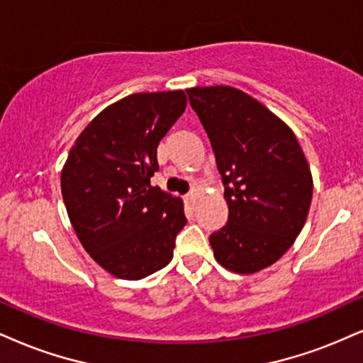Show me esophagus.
<instances>
[{
    "instance_id": "1",
    "label": "esophagus",
    "mask_w": 363,
    "mask_h": 363,
    "mask_svg": "<svg viewBox=\"0 0 363 363\" xmlns=\"http://www.w3.org/2000/svg\"><path fill=\"white\" fill-rule=\"evenodd\" d=\"M199 195H200V194H199V191H196V190L191 191V194H190L189 196H186V200H189V203H190V205H195L196 200H199Z\"/></svg>"
}]
</instances>
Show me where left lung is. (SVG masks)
Returning <instances> with one entry per match:
<instances>
[{
  "instance_id": "left-lung-1",
  "label": "left lung",
  "mask_w": 363,
  "mask_h": 363,
  "mask_svg": "<svg viewBox=\"0 0 363 363\" xmlns=\"http://www.w3.org/2000/svg\"><path fill=\"white\" fill-rule=\"evenodd\" d=\"M222 174L229 220L210 235L213 257L237 274L266 269L305 227L313 177L284 121L230 86L186 89Z\"/></svg>"
}]
</instances>
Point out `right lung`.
<instances>
[{
  "label": "right lung",
  "mask_w": 363,
  "mask_h": 363,
  "mask_svg": "<svg viewBox=\"0 0 363 363\" xmlns=\"http://www.w3.org/2000/svg\"><path fill=\"white\" fill-rule=\"evenodd\" d=\"M185 107L183 91L123 97L87 124L62 168V196L80 244L119 279L167 266L186 223L183 200L150 183L156 147Z\"/></svg>",
  "instance_id": "obj_1"
}]
</instances>
